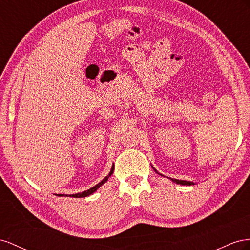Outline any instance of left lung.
<instances>
[{
	"label": "left lung",
	"instance_id": "1",
	"mask_svg": "<svg viewBox=\"0 0 250 250\" xmlns=\"http://www.w3.org/2000/svg\"><path fill=\"white\" fill-rule=\"evenodd\" d=\"M172 181H174V182H176V183H178V184H182V185H191V184H194V183L190 182V181H184V180L172 179Z\"/></svg>",
	"mask_w": 250,
	"mask_h": 250
}]
</instances>
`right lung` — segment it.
I'll use <instances>...</instances> for the list:
<instances>
[{
	"mask_svg": "<svg viewBox=\"0 0 250 250\" xmlns=\"http://www.w3.org/2000/svg\"><path fill=\"white\" fill-rule=\"evenodd\" d=\"M113 172H114V166L112 167V169H111V172H110V174H109V176H106L104 179L102 181V182H99L98 184H96L95 187H93L92 188H90V189H88V190H85V191H83V192H80V194H74V195H70L69 197H74V198H83V197H88L89 195H91V194H93V192L99 188V187H102V185L104 183V182H106V180L109 179V177L113 174ZM59 196H63V195H61V194H59Z\"/></svg>",
	"mask_w": 250,
	"mask_h": 250,
	"instance_id": "obj_1",
	"label": "right lung"
}]
</instances>
